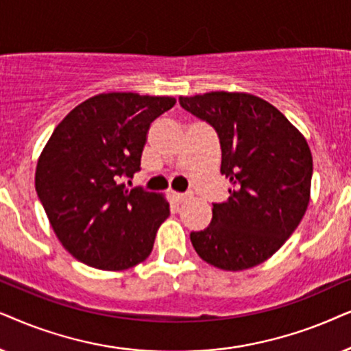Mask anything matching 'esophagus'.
Returning a JSON list of instances; mask_svg holds the SVG:
<instances>
[{
	"mask_svg": "<svg viewBox=\"0 0 351 351\" xmlns=\"http://www.w3.org/2000/svg\"><path fill=\"white\" fill-rule=\"evenodd\" d=\"M171 195H173V199L176 200V202H184L186 199L191 197V195L186 194V193H173Z\"/></svg>",
	"mask_w": 351,
	"mask_h": 351,
	"instance_id": "34e87169",
	"label": "esophagus"
}]
</instances>
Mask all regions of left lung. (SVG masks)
<instances>
[{
	"label": "left lung",
	"mask_w": 351,
	"mask_h": 351,
	"mask_svg": "<svg viewBox=\"0 0 351 351\" xmlns=\"http://www.w3.org/2000/svg\"><path fill=\"white\" fill-rule=\"evenodd\" d=\"M180 106L218 134L219 171L232 184L226 202H213L212 223L191 232L193 247L221 269L263 263L295 231L310 202L306 139L276 107L245 93L180 97Z\"/></svg>",
	"instance_id": "left-lung-1"
}]
</instances>
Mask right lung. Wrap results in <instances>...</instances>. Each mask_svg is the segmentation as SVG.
I'll return each mask as SVG.
<instances>
[{
	"instance_id": "obj_1",
	"label": "right lung",
	"mask_w": 351,
	"mask_h": 351,
	"mask_svg": "<svg viewBox=\"0 0 351 351\" xmlns=\"http://www.w3.org/2000/svg\"><path fill=\"white\" fill-rule=\"evenodd\" d=\"M175 102L106 93L75 107L51 134L35 188L56 236L77 260L120 271L152 252L170 205L143 188L128 189L121 180L141 170L149 127Z\"/></svg>"
}]
</instances>
